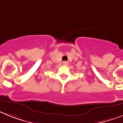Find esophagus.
Wrapping results in <instances>:
<instances>
[{
    "label": "esophagus",
    "mask_w": 123,
    "mask_h": 123,
    "mask_svg": "<svg viewBox=\"0 0 123 123\" xmlns=\"http://www.w3.org/2000/svg\"><path fill=\"white\" fill-rule=\"evenodd\" d=\"M67 64H68V62H67V61L63 62V65H64V66H66V65H67Z\"/></svg>",
    "instance_id": "1"
}]
</instances>
